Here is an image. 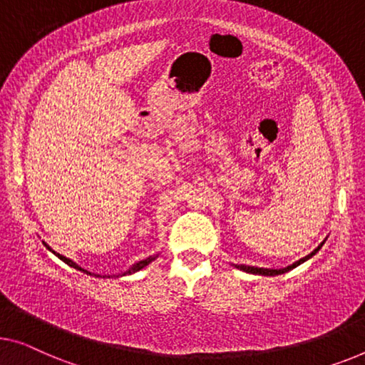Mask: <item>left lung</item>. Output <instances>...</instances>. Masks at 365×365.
I'll use <instances>...</instances> for the list:
<instances>
[{
  "label": "left lung",
  "instance_id": "obj_1",
  "mask_svg": "<svg viewBox=\"0 0 365 365\" xmlns=\"http://www.w3.org/2000/svg\"><path fill=\"white\" fill-rule=\"evenodd\" d=\"M323 244H324V241L319 244V246L314 249V251L312 252V254H308V255H304L303 259H300V260H297L295 264H292V265H288V267H285V269H262V267H251V265H236V269H239V270H242V272H247V274H257V275H267V277H274V275H280V274H285V272H288V270H292V269H295V267H298V265L300 264H303L304 260H308V259H312L314 254H317L319 249L323 247Z\"/></svg>",
  "mask_w": 365,
  "mask_h": 365
}]
</instances>
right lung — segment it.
Masks as SVG:
<instances>
[{
    "mask_svg": "<svg viewBox=\"0 0 365 365\" xmlns=\"http://www.w3.org/2000/svg\"><path fill=\"white\" fill-rule=\"evenodd\" d=\"M42 242H43V241H42ZM43 246H46V247H47V249H48V251H51V252H53V254H56L58 259H61V260H63V262H65V264H67V265H70V267H73V269H77V270H80V272H83V274H88V275H95V274H91V272H88V270L81 269L78 264H75V262H73V260H70V259H67V257H65V255H61V254H57L56 251H52V249H51V247H48L46 242H43ZM157 257H159V254H155V255H150V257H148V259H144V260H139V262H138V264H134V265H133V267H130L129 270H126V272H123V274H121V275H129V274H134V272H138V270H140V269H144V267H145V265H149V264L152 262V260H155ZM95 277H101V275H95Z\"/></svg>",
    "mask_w": 365,
    "mask_h": 365,
    "instance_id": "right-lung-1",
    "label": "right lung"
}]
</instances>
